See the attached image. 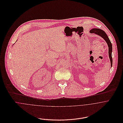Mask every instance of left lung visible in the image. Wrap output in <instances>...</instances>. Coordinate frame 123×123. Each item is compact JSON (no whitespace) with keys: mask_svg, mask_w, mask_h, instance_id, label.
I'll return each instance as SVG.
<instances>
[{"mask_svg":"<svg viewBox=\"0 0 123 123\" xmlns=\"http://www.w3.org/2000/svg\"><path fill=\"white\" fill-rule=\"evenodd\" d=\"M89 32L90 33L94 34L100 36V37H101L102 38H103L105 40L106 43H107V44L108 45V55H109V57L110 59V63H111V68L112 66V62H113L112 57V43H111L108 37L107 36L106 33L103 30L100 29H98V28H93L89 31Z\"/></svg>","mask_w":123,"mask_h":123,"instance_id":"8db88e82","label":"left lung"}]
</instances>
